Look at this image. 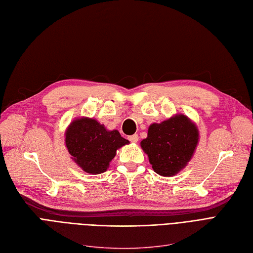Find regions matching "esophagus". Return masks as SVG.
Returning a JSON list of instances; mask_svg holds the SVG:
<instances>
[{
  "instance_id": "obj_1",
  "label": "esophagus",
  "mask_w": 253,
  "mask_h": 253,
  "mask_svg": "<svg viewBox=\"0 0 253 253\" xmlns=\"http://www.w3.org/2000/svg\"><path fill=\"white\" fill-rule=\"evenodd\" d=\"M128 138H129V141L131 142V143H137L138 135L137 134H133V135H130Z\"/></svg>"
}]
</instances>
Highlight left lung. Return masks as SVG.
Returning <instances> with one entry per match:
<instances>
[{"instance_id": "left-lung-1", "label": "left lung", "mask_w": 253, "mask_h": 253, "mask_svg": "<svg viewBox=\"0 0 253 253\" xmlns=\"http://www.w3.org/2000/svg\"><path fill=\"white\" fill-rule=\"evenodd\" d=\"M199 129L183 114H176L148 128L141 147L155 173L165 177L178 174L192 160L199 143Z\"/></svg>"}]
</instances>
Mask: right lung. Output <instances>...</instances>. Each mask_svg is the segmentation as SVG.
I'll return each instance as SVG.
<instances>
[{"label":"right lung","mask_w":253,"mask_h":253,"mask_svg":"<svg viewBox=\"0 0 253 253\" xmlns=\"http://www.w3.org/2000/svg\"><path fill=\"white\" fill-rule=\"evenodd\" d=\"M64 136L72 160L84 172L92 175L105 172L119 149L129 144L118 130H108L88 117L73 120Z\"/></svg>","instance_id":"add662e5"}]
</instances>
